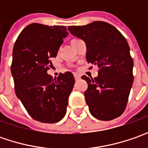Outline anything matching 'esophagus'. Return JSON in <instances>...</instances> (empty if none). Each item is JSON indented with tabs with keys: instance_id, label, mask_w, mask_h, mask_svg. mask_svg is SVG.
<instances>
[{
	"instance_id": "1",
	"label": "esophagus",
	"mask_w": 148,
	"mask_h": 148,
	"mask_svg": "<svg viewBox=\"0 0 148 148\" xmlns=\"http://www.w3.org/2000/svg\"><path fill=\"white\" fill-rule=\"evenodd\" d=\"M74 77H75V79H76V80H79V79H80V76H79V75H78V74H75V75H74Z\"/></svg>"
}]
</instances>
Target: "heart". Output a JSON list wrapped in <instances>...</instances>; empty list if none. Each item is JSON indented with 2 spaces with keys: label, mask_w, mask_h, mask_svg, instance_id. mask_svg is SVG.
Segmentation results:
<instances>
[{
  "label": "heart",
  "mask_w": 148,
  "mask_h": 148,
  "mask_svg": "<svg viewBox=\"0 0 148 148\" xmlns=\"http://www.w3.org/2000/svg\"><path fill=\"white\" fill-rule=\"evenodd\" d=\"M76 40H77V39H72V40H71V44H72V43H74V42H75V41H76Z\"/></svg>",
  "instance_id": "b5f03b06"
}]
</instances>
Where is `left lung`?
Listing matches in <instances>:
<instances>
[{
  "label": "left lung",
  "instance_id": "1",
  "mask_svg": "<svg viewBox=\"0 0 148 148\" xmlns=\"http://www.w3.org/2000/svg\"><path fill=\"white\" fill-rule=\"evenodd\" d=\"M68 29L86 43L87 62L99 68L95 78L82 77L88 84L84 95L90 114L104 121L119 117L126 109L134 82V61L126 38L104 21L69 26Z\"/></svg>",
  "mask_w": 148,
  "mask_h": 148
}]
</instances>
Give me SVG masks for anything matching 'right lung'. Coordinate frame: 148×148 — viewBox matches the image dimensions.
<instances>
[{
    "label": "right lung",
    "instance_id": "right-lung-1",
    "mask_svg": "<svg viewBox=\"0 0 148 148\" xmlns=\"http://www.w3.org/2000/svg\"><path fill=\"white\" fill-rule=\"evenodd\" d=\"M68 33L62 25L34 23L18 36L13 49L11 73L17 97L35 120L54 123L65 116L75 78L70 71L53 78V66L60 46Z\"/></svg>",
    "mask_w": 148,
    "mask_h": 148
}]
</instances>
